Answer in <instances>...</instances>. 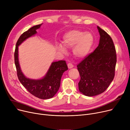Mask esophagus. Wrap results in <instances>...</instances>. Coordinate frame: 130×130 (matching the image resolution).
I'll return each instance as SVG.
<instances>
[{
  "label": "esophagus",
  "mask_w": 130,
  "mask_h": 130,
  "mask_svg": "<svg viewBox=\"0 0 130 130\" xmlns=\"http://www.w3.org/2000/svg\"><path fill=\"white\" fill-rule=\"evenodd\" d=\"M68 67L69 69H71V68H72L73 67V65L71 63H69L68 64Z\"/></svg>",
  "instance_id": "obj_1"
}]
</instances>
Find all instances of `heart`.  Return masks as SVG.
<instances>
[{
    "mask_svg": "<svg viewBox=\"0 0 130 130\" xmlns=\"http://www.w3.org/2000/svg\"><path fill=\"white\" fill-rule=\"evenodd\" d=\"M62 43L66 47H73V52L78 58H83L89 53L94 44V37L90 33H84L79 30H72L66 33ZM58 50L66 53V48L62 45L58 46Z\"/></svg>",
    "mask_w": 130,
    "mask_h": 130,
    "instance_id": "obj_1",
    "label": "heart"
}]
</instances>
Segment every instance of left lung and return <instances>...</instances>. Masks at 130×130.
I'll return each instance as SVG.
<instances>
[{
    "instance_id": "left-lung-1",
    "label": "left lung",
    "mask_w": 130,
    "mask_h": 130,
    "mask_svg": "<svg viewBox=\"0 0 130 130\" xmlns=\"http://www.w3.org/2000/svg\"><path fill=\"white\" fill-rule=\"evenodd\" d=\"M100 34L98 46L77 66L80 80L79 91L87 96L104 92L115 76L116 52L111 37L97 26Z\"/></svg>"
}]
</instances>
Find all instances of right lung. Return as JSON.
<instances>
[{
	"instance_id": "1",
	"label": "right lung",
	"mask_w": 130,
	"mask_h": 130,
	"mask_svg": "<svg viewBox=\"0 0 130 130\" xmlns=\"http://www.w3.org/2000/svg\"><path fill=\"white\" fill-rule=\"evenodd\" d=\"M42 24L33 26L20 36L16 44L14 60L17 75L22 85L33 96L46 100L53 97L59 89L61 77L63 72L68 69L66 61L60 60L53 62L44 78L40 80H33L24 76L21 70L18 58V46L26 39L35 34L36 29L39 28Z\"/></svg>"
}]
</instances>
